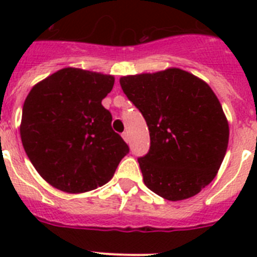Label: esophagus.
<instances>
[{
  "label": "esophagus",
  "instance_id": "34e87169",
  "mask_svg": "<svg viewBox=\"0 0 257 257\" xmlns=\"http://www.w3.org/2000/svg\"><path fill=\"white\" fill-rule=\"evenodd\" d=\"M122 138H123V140L126 143H130V136H128V134H127V133L122 134Z\"/></svg>",
  "mask_w": 257,
  "mask_h": 257
}]
</instances>
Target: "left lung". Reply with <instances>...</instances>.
<instances>
[{
  "label": "left lung",
  "instance_id": "obj_1",
  "mask_svg": "<svg viewBox=\"0 0 257 257\" xmlns=\"http://www.w3.org/2000/svg\"><path fill=\"white\" fill-rule=\"evenodd\" d=\"M119 83L148 124L151 149L138 160L145 185L167 201L198 194L216 176L229 142L212 88L180 68L124 76Z\"/></svg>",
  "mask_w": 257,
  "mask_h": 257
}]
</instances>
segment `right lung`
I'll return each mask as SVG.
<instances>
[{
  "mask_svg": "<svg viewBox=\"0 0 257 257\" xmlns=\"http://www.w3.org/2000/svg\"><path fill=\"white\" fill-rule=\"evenodd\" d=\"M114 77L67 67L36 83L23 105L20 138L41 178L65 193L108 183L128 147L101 100Z\"/></svg>",
  "mask_w": 257,
  "mask_h": 257,
  "instance_id": "right-lung-1",
  "label": "right lung"
}]
</instances>
